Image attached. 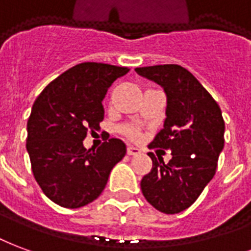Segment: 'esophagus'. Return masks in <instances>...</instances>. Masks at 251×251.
<instances>
[{
	"label": "esophagus",
	"instance_id": "esophagus-1",
	"mask_svg": "<svg viewBox=\"0 0 251 251\" xmlns=\"http://www.w3.org/2000/svg\"><path fill=\"white\" fill-rule=\"evenodd\" d=\"M127 153L128 155H138V153H140V150L138 147H133V146H128Z\"/></svg>",
	"mask_w": 251,
	"mask_h": 251
}]
</instances>
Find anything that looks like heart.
Returning <instances> with one entry per match:
<instances>
[{
  "label": "heart",
  "instance_id": "obj_1",
  "mask_svg": "<svg viewBox=\"0 0 251 251\" xmlns=\"http://www.w3.org/2000/svg\"><path fill=\"white\" fill-rule=\"evenodd\" d=\"M128 135H131V136H136V131H135V129H128Z\"/></svg>",
  "mask_w": 251,
  "mask_h": 251
}]
</instances>
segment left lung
Segmentation results:
<instances>
[{
    "label": "left lung",
    "instance_id": "obj_1",
    "mask_svg": "<svg viewBox=\"0 0 251 251\" xmlns=\"http://www.w3.org/2000/svg\"><path fill=\"white\" fill-rule=\"evenodd\" d=\"M136 73L163 88L167 105L163 128L150 147L171 148L167 164L152 152V170L140 182L147 202L164 214L193 204L214 178L225 144L221 108L193 73L175 64L136 68Z\"/></svg>",
    "mask_w": 251,
    "mask_h": 251
}]
</instances>
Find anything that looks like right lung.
I'll return each mask as SVG.
<instances>
[{"instance_id": "right-lung-1", "label": "right lung", "mask_w": 251, "mask_h": 251, "mask_svg": "<svg viewBox=\"0 0 251 251\" xmlns=\"http://www.w3.org/2000/svg\"><path fill=\"white\" fill-rule=\"evenodd\" d=\"M128 72L109 64H78L49 84L33 104L26 151L38 186L58 206L78 208L93 202L124 158L127 147L120 139L111 138L98 150H87L83 140L88 131L100 128L108 88Z\"/></svg>"}]
</instances>
